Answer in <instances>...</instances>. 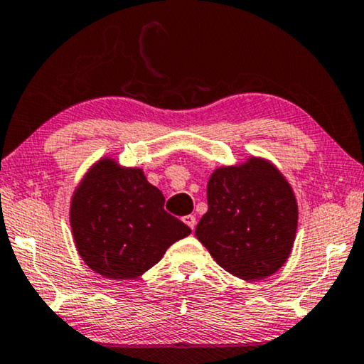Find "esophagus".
<instances>
[{
  "label": "esophagus",
  "mask_w": 364,
  "mask_h": 364,
  "mask_svg": "<svg viewBox=\"0 0 364 364\" xmlns=\"http://www.w3.org/2000/svg\"><path fill=\"white\" fill-rule=\"evenodd\" d=\"M182 220H183V223H186V225L193 231L195 225H197V221H195V216H193V215H187V216H183Z\"/></svg>",
  "instance_id": "obj_1"
}]
</instances>
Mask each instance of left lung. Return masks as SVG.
<instances>
[{
	"instance_id": "1",
	"label": "left lung",
	"mask_w": 364,
	"mask_h": 364,
	"mask_svg": "<svg viewBox=\"0 0 364 364\" xmlns=\"http://www.w3.org/2000/svg\"><path fill=\"white\" fill-rule=\"evenodd\" d=\"M208 211L195 236L215 262L247 282L270 277L291 254L298 203L291 186L270 161L250 158L210 176Z\"/></svg>"
}]
</instances>
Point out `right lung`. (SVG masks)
<instances>
[{"label": "right lung", "instance_id": "add662e5", "mask_svg": "<svg viewBox=\"0 0 364 364\" xmlns=\"http://www.w3.org/2000/svg\"><path fill=\"white\" fill-rule=\"evenodd\" d=\"M70 223L77 254L110 279H133L163 259L192 229L164 210V195L143 169L102 158L71 197Z\"/></svg>", "mask_w": 364, "mask_h": 364}]
</instances>
